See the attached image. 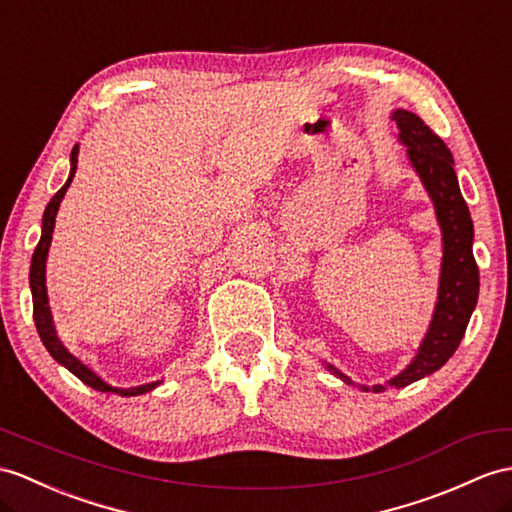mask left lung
Returning <instances> with one entry per match:
<instances>
[{
    "label": "left lung",
    "mask_w": 512,
    "mask_h": 512,
    "mask_svg": "<svg viewBox=\"0 0 512 512\" xmlns=\"http://www.w3.org/2000/svg\"><path fill=\"white\" fill-rule=\"evenodd\" d=\"M393 121L400 128V141L408 147L406 152L410 162H413L415 171L434 202L436 219H439L443 232V267L439 302H436L430 330L419 347V354L400 376L389 380V384L373 386L376 393L386 391L389 386L402 389V386H408L410 382H417L423 376H430L436 369H441L463 341L480 289L478 265L471 252L473 223L469 208L458 189L452 152L447 149L441 136L434 134L415 112L395 110ZM330 369L347 384L352 382L341 371H336L334 367ZM363 389L369 391V386H363Z\"/></svg>",
    "instance_id": "8db88e82"
}]
</instances>
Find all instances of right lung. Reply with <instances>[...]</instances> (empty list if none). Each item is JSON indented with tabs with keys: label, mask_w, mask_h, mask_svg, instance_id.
<instances>
[{
	"label": "right lung",
	"mask_w": 512,
	"mask_h": 512,
	"mask_svg": "<svg viewBox=\"0 0 512 512\" xmlns=\"http://www.w3.org/2000/svg\"><path fill=\"white\" fill-rule=\"evenodd\" d=\"M78 169V145L71 149V173H69V180L65 182V186L49 199V204L45 208V215H43V234H41V241L36 245L34 254H32V265H30V289H32V304H34V323H36V330H39V336L43 345L47 347V352L54 356V360L62 367H67L73 376L80 378L84 384H89L91 389L95 391H102V393H117L123 397H130V395H141L152 391L158 382L152 384H143V386H134V389H117V386H110L106 380H102L97 376V373L86 367L80 358L73 356L65 345L60 343V339L56 336L54 330V321H52V313H49V304H47V289H45V260H47V252H49V243H52V232H54V223H56V213H58V206H60V199L65 197L69 184L73 180V173Z\"/></svg>",
	"instance_id": "obj_1"
}]
</instances>
